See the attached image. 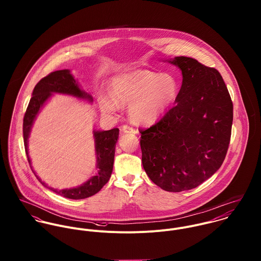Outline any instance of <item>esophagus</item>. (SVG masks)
I'll list each match as a JSON object with an SVG mask.
<instances>
[{
  "label": "esophagus",
  "instance_id": "esophagus-1",
  "mask_svg": "<svg viewBox=\"0 0 261 261\" xmlns=\"http://www.w3.org/2000/svg\"><path fill=\"white\" fill-rule=\"evenodd\" d=\"M121 129H122L123 133H132V134H136L137 133V129L135 127H133L132 125H127V124L122 125Z\"/></svg>",
  "mask_w": 261,
  "mask_h": 261
}]
</instances>
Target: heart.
Segmentation results:
<instances>
[{
	"instance_id": "b5f03b06",
	"label": "heart",
	"mask_w": 261,
	"mask_h": 261,
	"mask_svg": "<svg viewBox=\"0 0 261 261\" xmlns=\"http://www.w3.org/2000/svg\"><path fill=\"white\" fill-rule=\"evenodd\" d=\"M180 85L176 77L149 70H135L113 77L110 96L100 97V109L112 113L117 105H129L130 119L140 124L155 121L177 100Z\"/></svg>"
}]
</instances>
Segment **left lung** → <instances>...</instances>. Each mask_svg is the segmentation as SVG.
<instances>
[{
	"label": "left lung",
	"instance_id": "8db88e82",
	"mask_svg": "<svg viewBox=\"0 0 261 261\" xmlns=\"http://www.w3.org/2000/svg\"><path fill=\"white\" fill-rule=\"evenodd\" d=\"M171 63L183 74L175 107L140 128L142 162L149 179L168 192L201 185L223 164L231 138L233 103L223 78L191 57Z\"/></svg>",
	"mask_w": 261,
	"mask_h": 261
}]
</instances>
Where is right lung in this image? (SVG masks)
Instances as JSON below:
<instances>
[{"mask_svg":"<svg viewBox=\"0 0 261 261\" xmlns=\"http://www.w3.org/2000/svg\"><path fill=\"white\" fill-rule=\"evenodd\" d=\"M53 92L70 94V95H74L76 97L87 98L89 100H92L89 94H87L86 92L82 91L79 88L73 76L70 74V71L67 69L54 71L43 77L36 84L33 90L32 97L30 99V102L28 105V108L26 110L24 119H23L24 145H25V149H26L29 164H31V161L28 155V137H29L33 121L40 109L42 108V106L51 96V93ZM118 133H119V129L116 127L110 130L94 132L93 136L95 139V152L97 156V168H98V173L96 174V176H93L86 183L77 188L64 189V190H56L53 188H49V189L65 198L74 199V200L88 198L96 194L98 191H100V189L109 182L112 176L115 144L117 142ZM35 176L38 181L41 182L43 186H47L44 182L41 181V179H39L36 174Z\"/></svg>","mask_w":261,"mask_h":261,"instance_id":"1","label":"right lung"}]
</instances>
